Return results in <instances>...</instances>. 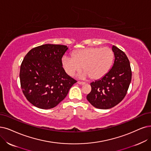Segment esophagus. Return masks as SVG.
Returning <instances> with one entry per match:
<instances>
[{"mask_svg":"<svg viewBox=\"0 0 151 151\" xmlns=\"http://www.w3.org/2000/svg\"><path fill=\"white\" fill-rule=\"evenodd\" d=\"M77 83L79 84V85H84L86 83L83 82H81V81H77Z\"/></svg>","mask_w":151,"mask_h":151,"instance_id":"1","label":"esophagus"}]
</instances>
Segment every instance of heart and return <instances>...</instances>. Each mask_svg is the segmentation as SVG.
I'll return each mask as SVG.
<instances>
[{
    "label": "heart",
    "instance_id": "1",
    "mask_svg": "<svg viewBox=\"0 0 151 151\" xmlns=\"http://www.w3.org/2000/svg\"><path fill=\"white\" fill-rule=\"evenodd\" d=\"M114 59V52L111 48L86 47L75 51L72 56H64L62 65L65 73L74 76L82 69L83 72L81 78L90 77L91 79L97 80L105 76L110 70Z\"/></svg>",
    "mask_w": 151,
    "mask_h": 151
}]
</instances>
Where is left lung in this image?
<instances>
[{
  "mask_svg": "<svg viewBox=\"0 0 151 151\" xmlns=\"http://www.w3.org/2000/svg\"><path fill=\"white\" fill-rule=\"evenodd\" d=\"M114 61L111 69L100 79L90 83L92 90L87 95L90 104L99 109H109L118 105L127 93L131 81L129 61L126 54L112 46Z\"/></svg>",
  "mask_w": 151,
  "mask_h": 151,
  "instance_id": "obj_1",
  "label": "left lung"
}]
</instances>
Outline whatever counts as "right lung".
I'll return each instance as SVG.
<instances>
[{
    "label": "right lung",
    "mask_w": 151,
    "mask_h": 151,
    "mask_svg": "<svg viewBox=\"0 0 151 151\" xmlns=\"http://www.w3.org/2000/svg\"><path fill=\"white\" fill-rule=\"evenodd\" d=\"M67 46L46 44L33 48L20 66L21 87L25 97L41 109L57 106L77 82L68 76L62 65Z\"/></svg>",
    "instance_id": "add662e5"
}]
</instances>
